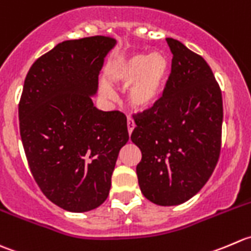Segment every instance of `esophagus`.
<instances>
[{
    "mask_svg": "<svg viewBox=\"0 0 251 251\" xmlns=\"http://www.w3.org/2000/svg\"><path fill=\"white\" fill-rule=\"evenodd\" d=\"M126 126H128V133L131 134V131L135 128V122L131 117H128V120H126Z\"/></svg>",
    "mask_w": 251,
    "mask_h": 251,
    "instance_id": "obj_1",
    "label": "esophagus"
}]
</instances>
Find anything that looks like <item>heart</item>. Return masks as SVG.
<instances>
[{
  "instance_id": "1",
  "label": "heart",
  "mask_w": 251,
  "mask_h": 251,
  "mask_svg": "<svg viewBox=\"0 0 251 251\" xmlns=\"http://www.w3.org/2000/svg\"><path fill=\"white\" fill-rule=\"evenodd\" d=\"M168 75L170 61L160 52H136L121 57L108 72L113 83L130 85L128 100L138 110H146L157 102L165 90ZM100 91L105 98H115V91L107 81L101 83Z\"/></svg>"
}]
</instances>
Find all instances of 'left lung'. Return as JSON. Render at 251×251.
Listing matches in <instances>:
<instances>
[{"instance_id": "left-lung-1", "label": "left lung", "mask_w": 251, "mask_h": 251, "mask_svg": "<svg viewBox=\"0 0 251 251\" xmlns=\"http://www.w3.org/2000/svg\"><path fill=\"white\" fill-rule=\"evenodd\" d=\"M172 69L162 96L135 115L130 139L141 151L139 187L161 206L194 197L212 175L221 152L222 93L210 66L180 41L167 38Z\"/></svg>"}]
</instances>
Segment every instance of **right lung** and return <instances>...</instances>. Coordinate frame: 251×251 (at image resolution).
I'll return each mask as SVG.
<instances>
[{"label":"right lung","instance_id":"add662e5","mask_svg":"<svg viewBox=\"0 0 251 251\" xmlns=\"http://www.w3.org/2000/svg\"><path fill=\"white\" fill-rule=\"evenodd\" d=\"M116 40L90 36L63 41L39 57L19 101V129L34 179L45 197L72 212L100 206L108 197L126 117L100 111L91 95Z\"/></svg>","mask_w":251,"mask_h":251}]
</instances>
